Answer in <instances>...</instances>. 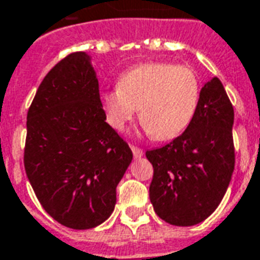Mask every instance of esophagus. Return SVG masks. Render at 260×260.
Returning a JSON list of instances; mask_svg holds the SVG:
<instances>
[{"instance_id":"1","label":"esophagus","mask_w":260,"mask_h":260,"mask_svg":"<svg viewBox=\"0 0 260 260\" xmlns=\"http://www.w3.org/2000/svg\"><path fill=\"white\" fill-rule=\"evenodd\" d=\"M132 151H133V155L136 158H140L141 155L144 154V151L140 147H136V146H132Z\"/></svg>"}]
</instances>
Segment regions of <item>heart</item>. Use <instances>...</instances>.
I'll return each mask as SVG.
<instances>
[{
	"mask_svg": "<svg viewBox=\"0 0 260 260\" xmlns=\"http://www.w3.org/2000/svg\"><path fill=\"white\" fill-rule=\"evenodd\" d=\"M200 100V79L192 68L146 62L117 79V89L102 94L109 124L123 132L140 109V120L157 140L175 139L189 126Z\"/></svg>",
	"mask_w": 260,
	"mask_h": 260,
	"instance_id": "obj_1",
	"label": "heart"
}]
</instances>
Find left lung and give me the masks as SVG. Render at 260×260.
<instances>
[{
    "label": "left lung",
    "instance_id": "left-lung-1",
    "mask_svg": "<svg viewBox=\"0 0 260 260\" xmlns=\"http://www.w3.org/2000/svg\"><path fill=\"white\" fill-rule=\"evenodd\" d=\"M232 126V103L214 78L201 89L185 132L146 153L154 168L150 201L162 221L191 226L207 219L222 201L235 168Z\"/></svg>",
    "mask_w": 260,
    "mask_h": 260
}]
</instances>
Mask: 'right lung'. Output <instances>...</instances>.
Segmentation results:
<instances>
[{"mask_svg":"<svg viewBox=\"0 0 260 260\" xmlns=\"http://www.w3.org/2000/svg\"><path fill=\"white\" fill-rule=\"evenodd\" d=\"M132 160L106 123L89 56L69 53L45 76L26 114L24 166L38 201L63 226L94 228L112 215Z\"/></svg>","mask_w":260,"mask_h":260,"instance_id":"1","label":"right lung"}]
</instances>
